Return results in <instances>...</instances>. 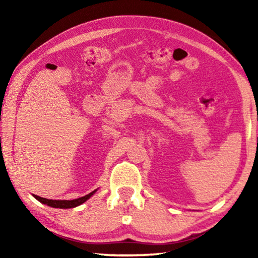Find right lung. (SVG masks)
<instances>
[{"mask_svg":"<svg viewBox=\"0 0 258 258\" xmlns=\"http://www.w3.org/2000/svg\"><path fill=\"white\" fill-rule=\"evenodd\" d=\"M98 191L94 190L91 192V194L84 196V197H81V198H77V199H73V200H52V199H46V198H42V197H38L36 195H33L35 199H37L38 202L47 205V206L50 207H53V208H63V209H67V208H74V207H77L80 206V205L84 204L87 199H90L92 196L95 194V192Z\"/></svg>","mask_w":258,"mask_h":258,"instance_id":"1","label":"right lung"}]
</instances>
